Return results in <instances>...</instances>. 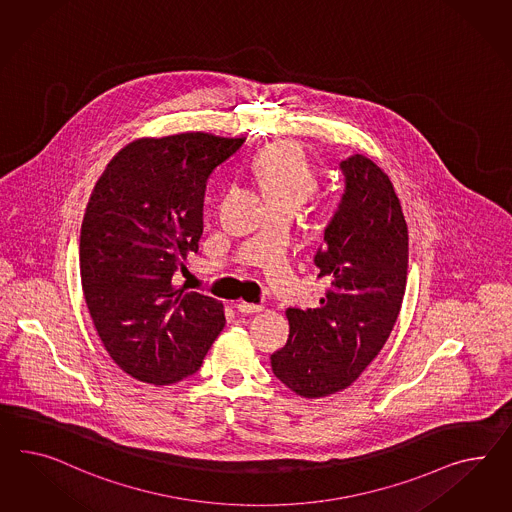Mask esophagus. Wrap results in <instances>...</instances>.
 I'll return each instance as SVG.
<instances>
[{
	"label": "esophagus",
	"mask_w": 512,
	"mask_h": 512,
	"mask_svg": "<svg viewBox=\"0 0 512 512\" xmlns=\"http://www.w3.org/2000/svg\"><path fill=\"white\" fill-rule=\"evenodd\" d=\"M236 309L244 315H255V313H261L264 309V305L248 304V302H238Z\"/></svg>",
	"instance_id": "1"
}]
</instances>
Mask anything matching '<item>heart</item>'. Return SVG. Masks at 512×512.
I'll use <instances>...</instances> for the list:
<instances>
[{"label":"heart","mask_w":512,"mask_h":512,"mask_svg":"<svg viewBox=\"0 0 512 512\" xmlns=\"http://www.w3.org/2000/svg\"><path fill=\"white\" fill-rule=\"evenodd\" d=\"M253 173L259 180L268 207L285 205L296 210L317 192V171L311 166L304 147L296 141H277L268 145L255 158Z\"/></svg>","instance_id":"heart-1"}]
</instances>
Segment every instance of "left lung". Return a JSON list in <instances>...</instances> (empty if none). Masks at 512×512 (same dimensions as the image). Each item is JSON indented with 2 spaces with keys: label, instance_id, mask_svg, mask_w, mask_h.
Here are the masks:
<instances>
[{
  "label": "left lung",
  "instance_id": "obj_1",
  "mask_svg": "<svg viewBox=\"0 0 512 512\" xmlns=\"http://www.w3.org/2000/svg\"><path fill=\"white\" fill-rule=\"evenodd\" d=\"M341 169L345 194L315 255L328 291L317 309H287L289 341L270 358L277 378L305 399L360 378L386 345L406 291L408 227L391 180L361 154Z\"/></svg>",
  "mask_w": 512,
  "mask_h": 512
}]
</instances>
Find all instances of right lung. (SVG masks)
Returning <instances> with one entry per match:
<instances>
[{
	"mask_svg": "<svg viewBox=\"0 0 512 512\" xmlns=\"http://www.w3.org/2000/svg\"><path fill=\"white\" fill-rule=\"evenodd\" d=\"M246 138L182 132L141 138L111 158L85 208L80 274L111 360L139 382L169 386L199 371L223 304L173 285L199 249L210 173Z\"/></svg>",
	"mask_w": 512,
	"mask_h": 512,
	"instance_id": "add662e5",
	"label": "right lung"
}]
</instances>
